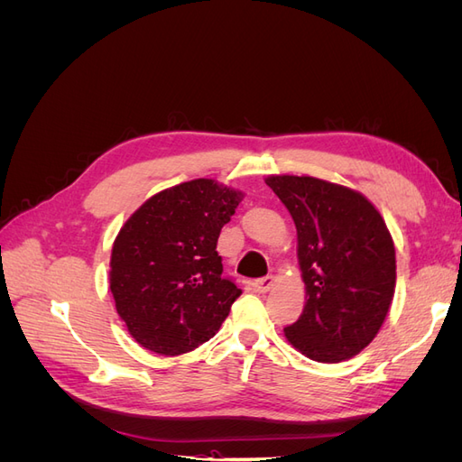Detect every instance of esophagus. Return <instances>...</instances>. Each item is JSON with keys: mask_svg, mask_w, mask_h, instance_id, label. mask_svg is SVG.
<instances>
[{"mask_svg": "<svg viewBox=\"0 0 462 462\" xmlns=\"http://www.w3.org/2000/svg\"><path fill=\"white\" fill-rule=\"evenodd\" d=\"M275 283V279L272 275H265V277H260V279H254L253 283H250V287H253L254 292H268Z\"/></svg>", "mask_w": 462, "mask_h": 462, "instance_id": "esophagus-1", "label": "esophagus"}]
</instances>
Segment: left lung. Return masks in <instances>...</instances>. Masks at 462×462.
Returning <instances> with one entry per match:
<instances>
[{
	"label": "left lung",
	"mask_w": 462,
	"mask_h": 462,
	"mask_svg": "<svg viewBox=\"0 0 462 462\" xmlns=\"http://www.w3.org/2000/svg\"><path fill=\"white\" fill-rule=\"evenodd\" d=\"M297 226L306 304L285 337L318 362L358 355L380 331L395 292V246L362 194L314 177L265 179Z\"/></svg>",
	"instance_id": "left-lung-1"
}]
</instances>
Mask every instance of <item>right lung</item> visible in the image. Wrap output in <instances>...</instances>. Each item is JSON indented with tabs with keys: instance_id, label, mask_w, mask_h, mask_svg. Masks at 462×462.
Wrapping results in <instances>:
<instances>
[{
	"instance_id": "right-lung-1",
	"label": "right lung",
	"mask_w": 462,
	"mask_h": 462,
	"mask_svg": "<svg viewBox=\"0 0 462 462\" xmlns=\"http://www.w3.org/2000/svg\"><path fill=\"white\" fill-rule=\"evenodd\" d=\"M239 200V192L194 179L146 200L119 231L109 287L117 314L148 351H194L241 297L216 250Z\"/></svg>"
}]
</instances>
